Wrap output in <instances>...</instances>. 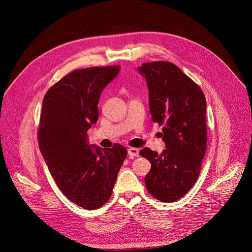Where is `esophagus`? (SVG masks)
<instances>
[{
  "instance_id": "esophagus-1",
  "label": "esophagus",
  "mask_w": 252,
  "mask_h": 252,
  "mask_svg": "<svg viewBox=\"0 0 252 252\" xmlns=\"http://www.w3.org/2000/svg\"><path fill=\"white\" fill-rule=\"evenodd\" d=\"M127 153H128L129 157H138V156L140 155V151H139V149H138V148H133V147L128 148Z\"/></svg>"
}]
</instances>
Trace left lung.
<instances>
[{
    "label": "left lung",
    "mask_w": 252,
    "mask_h": 252,
    "mask_svg": "<svg viewBox=\"0 0 252 252\" xmlns=\"http://www.w3.org/2000/svg\"><path fill=\"white\" fill-rule=\"evenodd\" d=\"M138 70L147 82L152 121L162 126L166 147L160 154L147 147L140 151L151 163L145 185L156 199L174 202L190 191L200 174L207 144L205 97L174 63H144Z\"/></svg>",
    "instance_id": "1"
}]
</instances>
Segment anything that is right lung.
<instances>
[{"label": "right lung", "mask_w": 252, "mask_h": 252, "mask_svg": "<svg viewBox=\"0 0 252 252\" xmlns=\"http://www.w3.org/2000/svg\"><path fill=\"white\" fill-rule=\"evenodd\" d=\"M121 66L76 69L53 85L43 100L38 146L58 188L70 201L93 210L108 201L126 149L89 145L87 131L98 121L103 89Z\"/></svg>", "instance_id": "1"}]
</instances>
